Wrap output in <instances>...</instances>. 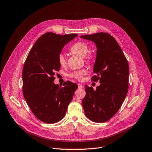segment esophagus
<instances>
[{
  "label": "esophagus",
  "instance_id": "esophagus-1",
  "mask_svg": "<svg viewBox=\"0 0 152 152\" xmlns=\"http://www.w3.org/2000/svg\"><path fill=\"white\" fill-rule=\"evenodd\" d=\"M77 85H78V88H80V89L83 88V86L82 84H77Z\"/></svg>",
  "mask_w": 152,
  "mask_h": 152
}]
</instances>
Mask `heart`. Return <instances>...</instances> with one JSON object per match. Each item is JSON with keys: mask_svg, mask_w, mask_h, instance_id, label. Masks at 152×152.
Returning a JSON list of instances; mask_svg holds the SVG:
<instances>
[{"mask_svg": "<svg viewBox=\"0 0 152 152\" xmlns=\"http://www.w3.org/2000/svg\"><path fill=\"white\" fill-rule=\"evenodd\" d=\"M70 50L71 51V52L76 55H77L81 57H84L88 53L89 51V47L86 43L84 42H77L72 45ZM86 60L88 61H89L91 60V56H86ZM58 60L59 63L61 66H64L66 63V58L65 55L63 53H61L59 54ZM86 74V70L83 69L72 72L69 75V76L71 77L80 80H81L82 77Z\"/></svg>", "mask_w": 152, "mask_h": 152, "instance_id": "obj_1", "label": "heart"}]
</instances>
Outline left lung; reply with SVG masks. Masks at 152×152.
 Listing matches in <instances>:
<instances>
[{
	"instance_id": "left-lung-1",
	"label": "left lung",
	"mask_w": 152,
	"mask_h": 152,
	"mask_svg": "<svg viewBox=\"0 0 152 152\" xmlns=\"http://www.w3.org/2000/svg\"><path fill=\"white\" fill-rule=\"evenodd\" d=\"M94 42L97 47L92 81H99L94 90L85 86L86 92L83 99L84 113L95 122L109 121L119 110L129 89L128 61L115 38L107 33L100 32L80 37Z\"/></svg>"
}]
</instances>
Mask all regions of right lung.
Wrapping results in <instances>:
<instances>
[{
    "label": "right lung",
    "mask_w": 152,
    "mask_h": 152,
    "mask_svg": "<svg viewBox=\"0 0 152 152\" xmlns=\"http://www.w3.org/2000/svg\"><path fill=\"white\" fill-rule=\"evenodd\" d=\"M77 36L46 33L35 43L24 63V98L32 113L45 123L54 124L62 119L78 87L68 81L63 83V87L53 83L55 72L61 67L59 54L64 45Z\"/></svg>",
    "instance_id": "add662e5"
}]
</instances>
